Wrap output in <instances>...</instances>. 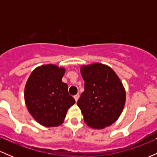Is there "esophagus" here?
I'll list each match as a JSON object with an SVG mask.
<instances>
[{
	"label": "esophagus",
	"instance_id": "obj_1",
	"mask_svg": "<svg viewBox=\"0 0 157 157\" xmlns=\"http://www.w3.org/2000/svg\"><path fill=\"white\" fill-rule=\"evenodd\" d=\"M79 97H80V95H79V94H76V95H75V96H74V98H75V101H76V102L77 101V100H78Z\"/></svg>",
	"mask_w": 157,
	"mask_h": 157
}]
</instances>
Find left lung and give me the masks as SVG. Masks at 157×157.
Masks as SVG:
<instances>
[{"mask_svg":"<svg viewBox=\"0 0 157 157\" xmlns=\"http://www.w3.org/2000/svg\"><path fill=\"white\" fill-rule=\"evenodd\" d=\"M85 91L77 101L89 127L102 129L112 125L121 114L125 102V91L117 75L101 63L80 68Z\"/></svg>","mask_w":157,"mask_h":157,"instance_id":"left-lung-1","label":"left lung"}]
</instances>
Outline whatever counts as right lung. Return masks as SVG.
Instances as JSON below:
<instances>
[{
    "label": "right lung",
    "mask_w": 157,
    "mask_h": 157,
    "mask_svg": "<svg viewBox=\"0 0 157 157\" xmlns=\"http://www.w3.org/2000/svg\"><path fill=\"white\" fill-rule=\"evenodd\" d=\"M64 68L44 65L36 68L26 82L25 102L29 112L40 125L58 126L63 122L68 109L75 103L62 81Z\"/></svg>",
    "instance_id": "1"
}]
</instances>
